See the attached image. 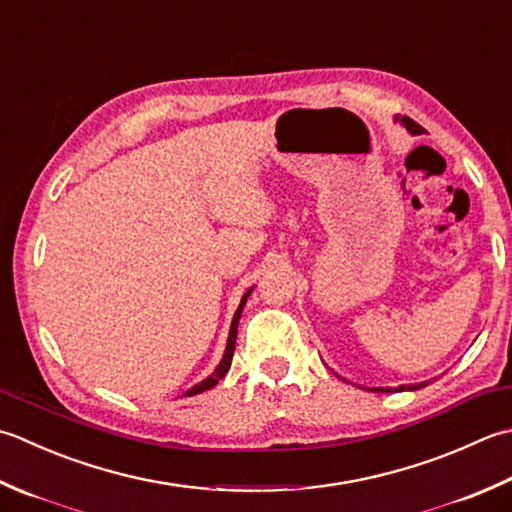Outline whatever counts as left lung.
<instances>
[{"label": "left lung", "instance_id": "obj_1", "mask_svg": "<svg viewBox=\"0 0 512 512\" xmlns=\"http://www.w3.org/2000/svg\"><path fill=\"white\" fill-rule=\"evenodd\" d=\"M397 119H399V122H402V124L406 126V130H410V133H413V135H417L419 130H422V126L415 124L413 119H410V117H397ZM424 386H426V384L422 382V384H417V386H410V390H415V388H424ZM373 390H377V393H384V388H373ZM402 390H404V386H402Z\"/></svg>", "mask_w": 512, "mask_h": 512}]
</instances>
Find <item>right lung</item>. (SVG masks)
Listing matches in <instances>:
<instances>
[{
    "instance_id": "right-lung-1",
    "label": "right lung",
    "mask_w": 512,
    "mask_h": 512,
    "mask_svg": "<svg viewBox=\"0 0 512 512\" xmlns=\"http://www.w3.org/2000/svg\"><path fill=\"white\" fill-rule=\"evenodd\" d=\"M250 293H253V288L246 290L244 297H242V302H239V308L235 310V317H233V324H230L228 344H226V350H224V357H222V362H219V366L215 368V373H213V375H208V377L204 379V382H199L197 386L190 388L186 395H199V393H204V390H208V388H213L215 384H219V379H222V377L228 373L230 362H233V353H235V342H237V324H239V317H242V310H244V306H246V299H248V295H250Z\"/></svg>"
}]
</instances>
